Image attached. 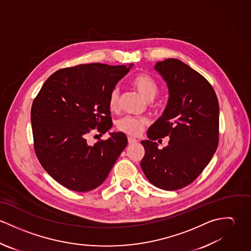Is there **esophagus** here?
Here are the masks:
<instances>
[{"label": "esophagus", "mask_w": 251, "mask_h": 251, "mask_svg": "<svg viewBox=\"0 0 251 251\" xmlns=\"http://www.w3.org/2000/svg\"><path fill=\"white\" fill-rule=\"evenodd\" d=\"M127 142H128V144L137 143V140H136L135 138H132V137H128V138H127Z\"/></svg>", "instance_id": "1"}]
</instances>
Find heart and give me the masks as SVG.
<instances>
[{
	"instance_id": "1",
	"label": "heart",
	"mask_w": 251,
	"mask_h": 251,
	"mask_svg": "<svg viewBox=\"0 0 251 251\" xmlns=\"http://www.w3.org/2000/svg\"><path fill=\"white\" fill-rule=\"evenodd\" d=\"M132 86L143 96L147 100H152L158 93V85L153 77L147 73H138L131 80ZM108 107L111 111H117L120 105V90L114 88L108 96ZM147 121L143 118L134 116H125L117 122V127L120 131L136 136L143 130Z\"/></svg>"
}]
</instances>
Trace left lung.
<instances>
[{
	"instance_id": "1",
	"label": "left lung",
	"mask_w": 251,
	"mask_h": 251,
	"mask_svg": "<svg viewBox=\"0 0 251 251\" xmlns=\"http://www.w3.org/2000/svg\"><path fill=\"white\" fill-rule=\"evenodd\" d=\"M154 69L167 83L169 99L161 117L142 141L141 168L153 185L177 190L203 172L219 139V106L209 81L177 59L158 62ZM166 136L169 146L158 149L154 141Z\"/></svg>"
}]
</instances>
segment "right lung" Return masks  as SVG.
I'll list each match as a JSON object with an SVG mask.
<instances>
[{
	"instance_id": "obj_1",
	"label": "right lung",
	"mask_w": 251,
	"mask_h": 251,
	"mask_svg": "<svg viewBox=\"0 0 251 251\" xmlns=\"http://www.w3.org/2000/svg\"><path fill=\"white\" fill-rule=\"evenodd\" d=\"M95 63L54 72L34 100L31 121L36 157L63 186L78 192L100 185L127 145L123 132L89 145L87 136L112 126L108 96L129 72Z\"/></svg>"
}]
</instances>
